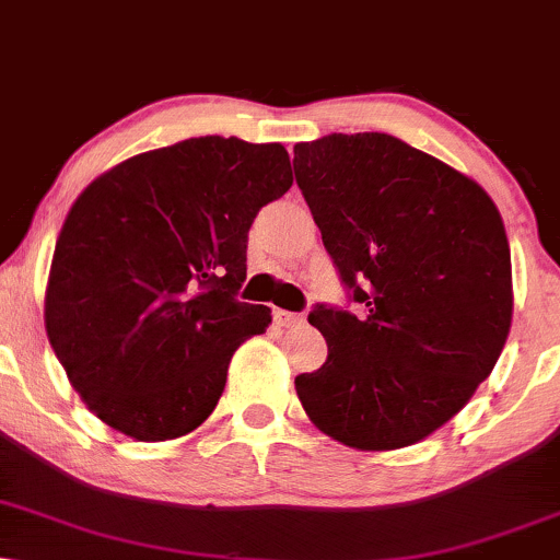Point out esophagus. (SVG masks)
I'll return each mask as SVG.
<instances>
[{"label":"esophagus","instance_id":"esophagus-1","mask_svg":"<svg viewBox=\"0 0 560 560\" xmlns=\"http://www.w3.org/2000/svg\"><path fill=\"white\" fill-rule=\"evenodd\" d=\"M273 320L284 325V328H294V325H300L304 317L300 313H289V310H273Z\"/></svg>","mask_w":560,"mask_h":560}]
</instances>
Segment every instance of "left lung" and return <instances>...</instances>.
Here are the masks:
<instances>
[{
	"instance_id": "1",
	"label": "left lung",
	"mask_w": 560,
	"mask_h": 560,
	"mask_svg": "<svg viewBox=\"0 0 560 560\" xmlns=\"http://www.w3.org/2000/svg\"><path fill=\"white\" fill-rule=\"evenodd\" d=\"M294 178L359 313L315 304L328 359L294 380L310 421L357 450H398L457 413L512 325V256L476 180L390 133L294 147Z\"/></svg>"
}]
</instances>
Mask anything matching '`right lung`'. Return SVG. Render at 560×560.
Returning a JSON list of instances; mask_svg holds the SVG:
<instances>
[{"instance_id":"right-lung-1","label":"right lung","mask_w":560,"mask_h":560,"mask_svg":"<svg viewBox=\"0 0 560 560\" xmlns=\"http://www.w3.org/2000/svg\"><path fill=\"white\" fill-rule=\"evenodd\" d=\"M292 188L281 144L198 137L121 162L56 240L46 332L97 419L139 442L201 427L237 346L271 323L240 302L247 232Z\"/></svg>"}]
</instances>
